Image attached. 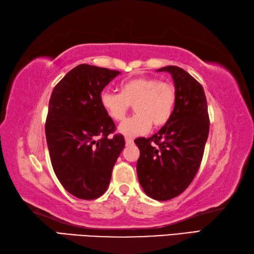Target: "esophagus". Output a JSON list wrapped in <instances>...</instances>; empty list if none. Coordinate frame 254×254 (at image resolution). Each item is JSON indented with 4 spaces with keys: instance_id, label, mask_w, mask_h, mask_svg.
I'll return each mask as SVG.
<instances>
[{
    "instance_id": "34e87169",
    "label": "esophagus",
    "mask_w": 254,
    "mask_h": 254,
    "mask_svg": "<svg viewBox=\"0 0 254 254\" xmlns=\"http://www.w3.org/2000/svg\"><path fill=\"white\" fill-rule=\"evenodd\" d=\"M126 144L127 145L133 144V139H131V137H127V139H126Z\"/></svg>"
}]
</instances>
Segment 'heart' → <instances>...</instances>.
<instances>
[{
	"instance_id": "heart-1",
	"label": "heart",
	"mask_w": 254,
	"mask_h": 254,
	"mask_svg": "<svg viewBox=\"0 0 254 254\" xmlns=\"http://www.w3.org/2000/svg\"><path fill=\"white\" fill-rule=\"evenodd\" d=\"M120 93L103 91L100 104L104 112L115 122L126 119L132 104L135 114L119 127V132L126 136H137L154 127H161L172 118L177 104V89L170 82L155 77H133L121 82Z\"/></svg>"
}]
</instances>
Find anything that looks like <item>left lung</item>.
<instances>
[{"mask_svg": "<svg viewBox=\"0 0 254 254\" xmlns=\"http://www.w3.org/2000/svg\"><path fill=\"white\" fill-rule=\"evenodd\" d=\"M156 71L172 75L177 104L172 118L158 133L134 141L140 150L136 172L147 195L167 201L181 194L197 173L210 120L204 90L194 77L174 65Z\"/></svg>", "mask_w": 254, "mask_h": 254, "instance_id": "obj_1", "label": "left lung"}]
</instances>
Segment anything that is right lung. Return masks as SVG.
I'll use <instances>...</instances> for the list:
<instances>
[{"label":"right lung","instance_id":"1","mask_svg":"<svg viewBox=\"0 0 254 254\" xmlns=\"http://www.w3.org/2000/svg\"><path fill=\"white\" fill-rule=\"evenodd\" d=\"M119 71L80 64L53 89L45 122L51 163L63 188L82 200L103 194L126 141L100 104Z\"/></svg>","mask_w":254,"mask_h":254}]
</instances>
